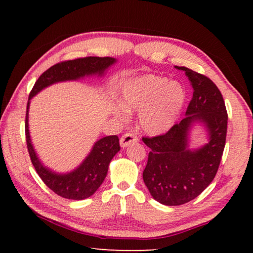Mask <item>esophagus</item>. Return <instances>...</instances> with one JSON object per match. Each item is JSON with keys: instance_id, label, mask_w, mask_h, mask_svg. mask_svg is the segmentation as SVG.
<instances>
[{"instance_id": "esophagus-1", "label": "esophagus", "mask_w": 253, "mask_h": 253, "mask_svg": "<svg viewBox=\"0 0 253 253\" xmlns=\"http://www.w3.org/2000/svg\"><path fill=\"white\" fill-rule=\"evenodd\" d=\"M137 142H138V138H137L134 134H131V132H126V134H124L121 137V140H119L122 147H127L129 146L130 144H134Z\"/></svg>"}]
</instances>
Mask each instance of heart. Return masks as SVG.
I'll use <instances>...</instances> for the list:
<instances>
[{
    "mask_svg": "<svg viewBox=\"0 0 253 253\" xmlns=\"http://www.w3.org/2000/svg\"><path fill=\"white\" fill-rule=\"evenodd\" d=\"M186 99L183 85L154 74L132 78L124 84L123 104H115L114 114L126 118L128 110H139L138 123L144 131L161 135L169 130L182 113Z\"/></svg>",
    "mask_w": 253,
    "mask_h": 253,
    "instance_id": "obj_1",
    "label": "heart"
}]
</instances>
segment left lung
<instances>
[{
  "mask_svg": "<svg viewBox=\"0 0 253 253\" xmlns=\"http://www.w3.org/2000/svg\"><path fill=\"white\" fill-rule=\"evenodd\" d=\"M176 68L185 71L193 88L186 117L164 135L143 138L151 148L144 183L153 199L169 207L190 202L211 184L219 169L228 128L223 97L213 81L188 68ZM195 123L206 128L208 143L190 149L189 135Z\"/></svg>",
  "mask_w": 253,
  "mask_h": 253,
  "instance_id": "obj_1",
  "label": "left lung"
}]
</instances>
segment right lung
Wrapping results in <instances>:
<instances>
[{"label": "right lung", "mask_w": 253, "mask_h": 253, "mask_svg": "<svg viewBox=\"0 0 253 253\" xmlns=\"http://www.w3.org/2000/svg\"><path fill=\"white\" fill-rule=\"evenodd\" d=\"M117 60L105 57H87L76 60H69L57 63L42 74L34 84L29 96L25 116V137H27L28 151L30 158L37 173L42 181L52 190L55 194L69 200H84L95 193L104 182L108 172V168L113 157L121 151L118 136L111 135L102 137L93 144L90 153L83 163L74 170L68 173H57L46 168L34 149L29 131V108L32 98L49 85L62 83V81H75L84 77H102Z\"/></svg>", "instance_id": "right-lung-1"}]
</instances>
